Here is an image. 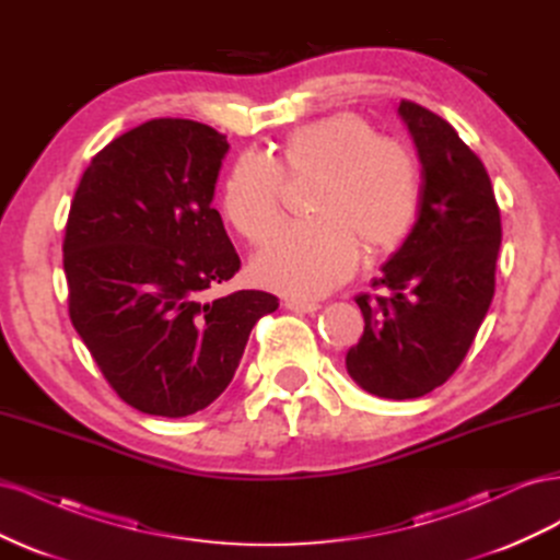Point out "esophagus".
Here are the masks:
<instances>
[{"label":"esophagus","instance_id":"34e87169","mask_svg":"<svg viewBox=\"0 0 560 560\" xmlns=\"http://www.w3.org/2000/svg\"><path fill=\"white\" fill-rule=\"evenodd\" d=\"M284 308L292 311V313H315V311H319V303L292 296V299H284Z\"/></svg>","mask_w":560,"mask_h":560}]
</instances>
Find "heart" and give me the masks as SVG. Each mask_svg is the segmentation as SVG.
<instances>
[{"label": "heart", "instance_id": "1", "mask_svg": "<svg viewBox=\"0 0 560 560\" xmlns=\"http://www.w3.org/2000/svg\"><path fill=\"white\" fill-rule=\"evenodd\" d=\"M282 173H322L308 224L287 226L254 259V276L270 290L319 296L352 276L360 259L393 252L420 208V175L409 151L381 140L358 114H334L294 128L278 161L243 154L222 191V212L252 243L280 224Z\"/></svg>", "mask_w": 560, "mask_h": 560}]
</instances>
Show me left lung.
I'll use <instances>...</instances> for the list:
<instances>
[{
  "label": "left lung",
  "mask_w": 560,
  "mask_h": 560,
  "mask_svg": "<svg viewBox=\"0 0 560 560\" xmlns=\"http://www.w3.org/2000/svg\"><path fill=\"white\" fill-rule=\"evenodd\" d=\"M422 165L418 219L360 294L364 334L346 354L350 378L385 399H416L460 366L495 294L500 208L479 156L442 116L399 105Z\"/></svg>",
  "instance_id": "1"
}]
</instances>
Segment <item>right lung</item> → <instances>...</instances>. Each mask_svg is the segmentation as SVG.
Instances as JSON below:
<instances>
[{"mask_svg": "<svg viewBox=\"0 0 560 560\" xmlns=\"http://www.w3.org/2000/svg\"><path fill=\"white\" fill-rule=\"evenodd\" d=\"M226 135L154 118L97 151L65 226L70 319L132 409L182 418L229 387L261 315L278 299H208L241 257L212 208Z\"/></svg>", "mask_w": 560, "mask_h": 560, "instance_id": "right-lung-1", "label": "right lung"}]
</instances>
